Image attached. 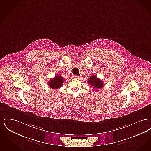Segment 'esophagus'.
Listing matches in <instances>:
<instances>
[{
  "label": "esophagus",
  "mask_w": 151,
  "mask_h": 151,
  "mask_svg": "<svg viewBox=\"0 0 151 151\" xmlns=\"http://www.w3.org/2000/svg\"><path fill=\"white\" fill-rule=\"evenodd\" d=\"M73 78L75 79H78L79 78V76L78 75H73Z\"/></svg>",
  "instance_id": "34e87169"
}]
</instances>
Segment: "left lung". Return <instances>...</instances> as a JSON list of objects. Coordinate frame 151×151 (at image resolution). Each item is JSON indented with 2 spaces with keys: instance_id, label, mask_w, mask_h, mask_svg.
Returning a JSON list of instances; mask_svg holds the SVG:
<instances>
[{
  "instance_id": "8db88e82",
  "label": "left lung",
  "mask_w": 151,
  "mask_h": 151,
  "mask_svg": "<svg viewBox=\"0 0 151 151\" xmlns=\"http://www.w3.org/2000/svg\"><path fill=\"white\" fill-rule=\"evenodd\" d=\"M88 83L96 89H100L104 86V81L97 78V76L93 74L91 75V78L88 79Z\"/></svg>"
}]
</instances>
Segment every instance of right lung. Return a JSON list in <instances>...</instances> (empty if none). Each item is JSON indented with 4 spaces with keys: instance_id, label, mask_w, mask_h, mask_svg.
Segmentation results:
<instances>
[{
    "instance_id": "obj_1",
    "label": "right lung",
    "mask_w": 151,
    "mask_h": 151,
    "mask_svg": "<svg viewBox=\"0 0 151 151\" xmlns=\"http://www.w3.org/2000/svg\"><path fill=\"white\" fill-rule=\"evenodd\" d=\"M64 79L59 75H57L53 79H51L48 83L49 86L52 89H58L62 86Z\"/></svg>"
}]
</instances>
